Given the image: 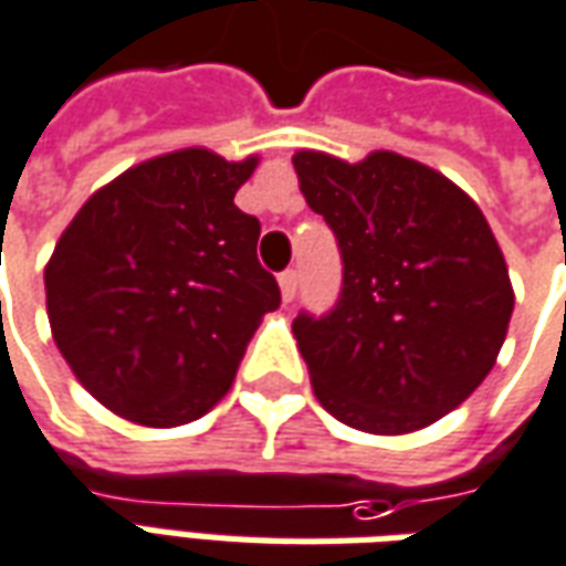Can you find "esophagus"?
<instances>
[{
  "instance_id": "34e87169",
  "label": "esophagus",
  "mask_w": 566,
  "mask_h": 566,
  "mask_svg": "<svg viewBox=\"0 0 566 566\" xmlns=\"http://www.w3.org/2000/svg\"><path fill=\"white\" fill-rule=\"evenodd\" d=\"M279 284H282L284 303H291V300L296 296V284H300V279H296V270H284L282 275H279Z\"/></svg>"
}]
</instances>
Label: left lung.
<instances>
[{"mask_svg": "<svg viewBox=\"0 0 566 566\" xmlns=\"http://www.w3.org/2000/svg\"><path fill=\"white\" fill-rule=\"evenodd\" d=\"M294 168L343 256L334 310L294 318L315 398L361 432L432 426L484 382L515 310L488 220L444 174L386 149L358 165L300 149Z\"/></svg>", "mask_w": 566, "mask_h": 566, "instance_id": "left-lung-1", "label": "left lung"}]
</instances>
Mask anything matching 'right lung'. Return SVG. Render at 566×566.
<instances>
[{
  "mask_svg": "<svg viewBox=\"0 0 566 566\" xmlns=\"http://www.w3.org/2000/svg\"><path fill=\"white\" fill-rule=\"evenodd\" d=\"M256 156L180 149L97 189L45 266L57 349L78 382L140 426L199 420L229 392L282 291L235 208Z\"/></svg>",
  "mask_w": 566,
  "mask_h": 566,
  "instance_id": "right-lung-1",
  "label": "right lung"
}]
</instances>
